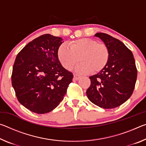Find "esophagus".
Returning a JSON list of instances; mask_svg holds the SVG:
<instances>
[{"label":"esophagus","mask_w":146,"mask_h":146,"mask_svg":"<svg viewBox=\"0 0 146 146\" xmlns=\"http://www.w3.org/2000/svg\"><path fill=\"white\" fill-rule=\"evenodd\" d=\"M81 78V75H77V74H74V77H73V80H78L79 78Z\"/></svg>","instance_id":"1"}]
</instances>
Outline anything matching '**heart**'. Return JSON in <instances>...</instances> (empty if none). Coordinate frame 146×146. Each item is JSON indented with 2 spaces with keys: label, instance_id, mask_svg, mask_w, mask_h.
Returning <instances> with one entry per match:
<instances>
[{
  "label": "heart",
  "instance_id": "1",
  "mask_svg": "<svg viewBox=\"0 0 146 146\" xmlns=\"http://www.w3.org/2000/svg\"><path fill=\"white\" fill-rule=\"evenodd\" d=\"M58 60L67 70H71L78 62L75 71L79 73H96L108 64L110 51L106 44L95 39L82 38L66 44H61L57 51Z\"/></svg>",
  "mask_w": 146,
  "mask_h": 146
}]
</instances>
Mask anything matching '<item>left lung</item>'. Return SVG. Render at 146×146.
Returning <instances> with one entry per match:
<instances>
[{
	"mask_svg": "<svg viewBox=\"0 0 146 146\" xmlns=\"http://www.w3.org/2000/svg\"><path fill=\"white\" fill-rule=\"evenodd\" d=\"M110 51L108 64L90 76L91 85L86 95L91 102L104 109H113L124 103L131 96L137 78L135 58L124 44L109 35L97 33Z\"/></svg>",
	"mask_w": 146,
	"mask_h": 146,
	"instance_id": "obj_1",
	"label": "left lung"
}]
</instances>
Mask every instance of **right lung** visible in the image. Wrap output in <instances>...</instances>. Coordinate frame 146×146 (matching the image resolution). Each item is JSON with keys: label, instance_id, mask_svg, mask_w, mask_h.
<instances>
[{"label": "right lung", "instance_id": "1", "mask_svg": "<svg viewBox=\"0 0 146 146\" xmlns=\"http://www.w3.org/2000/svg\"><path fill=\"white\" fill-rule=\"evenodd\" d=\"M62 38L45 34L18 53L11 84L19 102L38 114L51 111L63 100L73 75L62 66L57 51Z\"/></svg>", "mask_w": 146, "mask_h": 146}]
</instances>
